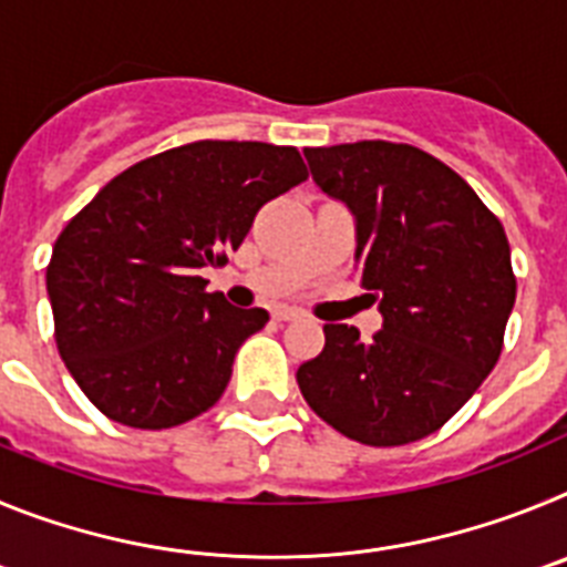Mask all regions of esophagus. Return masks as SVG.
<instances>
[{
    "label": "esophagus",
    "instance_id": "34e87169",
    "mask_svg": "<svg viewBox=\"0 0 567 567\" xmlns=\"http://www.w3.org/2000/svg\"><path fill=\"white\" fill-rule=\"evenodd\" d=\"M275 320H280V323H287V320H300L303 318V312L300 309H289V307H278L272 312Z\"/></svg>",
    "mask_w": 567,
    "mask_h": 567
}]
</instances>
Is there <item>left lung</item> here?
I'll use <instances>...</instances> for the list:
<instances>
[{
    "instance_id": "8db88e82",
    "label": "left lung",
    "mask_w": 567,
    "mask_h": 567,
    "mask_svg": "<svg viewBox=\"0 0 567 567\" xmlns=\"http://www.w3.org/2000/svg\"><path fill=\"white\" fill-rule=\"evenodd\" d=\"M312 182L354 218L360 284L383 329L327 323L298 369L318 417L365 445L437 432L497 365L517 300L503 224L434 155L392 142L303 150Z\"/></svg>"
}]
</instances>
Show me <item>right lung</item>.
I'll return each mask as SVG.
<instances>
[{
	"instance_id": "add662e5",
	"label": "right lung",
	"mask_w": 567,
	"mask_h": 567,
	"mask_svg": "<svg viewBox=\"0 0 567 567\" xmlns=\"http://www.w3.org/2000/svg\"><path fill=\"white\" fill-rule=\"evenodd\" d=\"M307 182L295 147L193 142L133 164L62 229L48 267L56 346L99 412L169 429L207 412L267 309L207 292L267 202Z\"/></svg>"
}]
</instances>
